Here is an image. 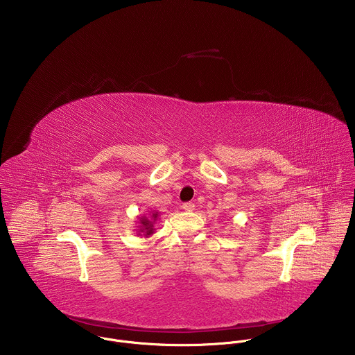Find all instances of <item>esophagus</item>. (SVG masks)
Here are the masks:
<instances>
[{"instance_id":"34e87169","label":"esophagus","mask_w":355,"mask_h":355,"mask_svg":"<svg viewBox=\"0 0 355 355\" xmlns=\"http://www.w3.org/2000/svg\"><path fill=\"white\" fill-rule=\"evenodd\" d=\"M186 211H193L194 209H196V205L193 202H186L183 203V206H182Z\"/></svg>"}]
</instances>
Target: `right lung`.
Here are the masks:
<instances>
[{
	"label": "right lung",
	"instance_id": "1",
	"mask_svg": "<svg viewBox=\"0 0 355 355\" xmlns=\"http://www.w3.org/2000/svg\"><path fill=\"white\" fill-rule=\"evenodd\" d=\"M157 217H158V211H154L152 213L149 217H146V216H142L141 218H139V223H141V230H139V232H144V235L145 236H150L153 232H154V223H155V220H157ZM141 235V234H139Z\"/></svg>",
	"mask_w": 355,
	"mask_h": 355
}]
</instances>
